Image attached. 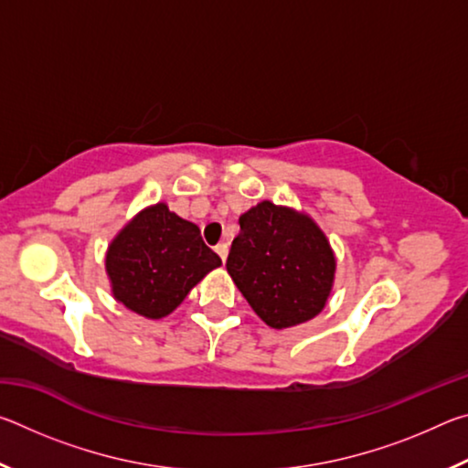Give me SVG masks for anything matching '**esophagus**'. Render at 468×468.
I'll list each match as a JSON object with an SVG mask.
<instances>
[{"instance_id": "34e87169", "label": "esophagus", "mask_w": 468, "mask_h": 468, "mask_svg": "<svg viewBox=\"0 0 468 468\" xmlns=\"http://www.w3.org/2000/svg\"><path fill=\"white\" fill-rule=\"evenodd\" d=\"M215 250H217V253H218V258L223 260V262H227V256H229V245H227V243H218Z\"/></svg>"}]
</instances>
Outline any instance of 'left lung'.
<instances>
[{"label": "left lung", "instance_id": "1", "mask_svg": "<svg viewBox=\"0 0 468 468\" xmlns=\"http://www.w3.org/2000/svg\"><path fill=\"white\" fill-rule=\"evenodd\" d=\"M227 272L258 318L282 330L315 318L335 287L336 256L307 215L264 200L239 217Z\"/></svg>", "mask_w": 468, "mask_h": 468}]
</instances>
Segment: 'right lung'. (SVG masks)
Listing matches in <instances>:
<instances>
[{
	"label": "right lung",
	"instance_id": "add662e5",
	"mask_svg": "<svg viewBox=\"0 0 468 468\" xmlns=\"http://www.w3.org/2000/svg\"><path fill=\"white\" fill-rule=\"evenodd\" d=\"M220 264L197 225L171 212L167 202L142 208L111 239L105 253L115 301L148 320L177 310L187 292Z\"/></svg>",
	"mask_w": 468,
	"mask_h": 468
}]
</instances>
